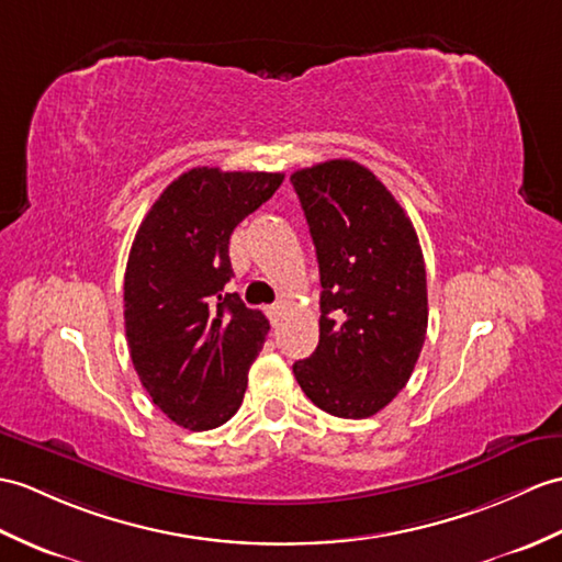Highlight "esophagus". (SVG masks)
<instances>
[{
	"label": "esophagus",
	"mask_w": 562,
	"mask_h": 562,
	"mask_svg": "<svg viewBox=\"0 0 562 562\" xmlns=\"http://www.w3.org/2000/svg\"><path fill=\"white\" fill-rule=\"evenodd\" d=\"M268 316H270L272 325H280V321H282V316H284V308H282V304L270 306V308H268Z\"/></svg>",
	"instance_id": "esophagus-1"
}]
</instances>
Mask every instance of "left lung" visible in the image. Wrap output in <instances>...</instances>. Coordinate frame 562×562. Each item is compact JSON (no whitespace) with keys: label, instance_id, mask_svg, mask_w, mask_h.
Wrapping results in <instances>:
<instances>
[{"label":"left lung","instance_id":"8db88e82","mask_svg":"<svg viewBox=\"0 0 562 562\" xmlns=\"http://www.w3.org/2000/svg\"><path fill=\"white\" fill-rule=\"evenodd\" d=\"M321 270V337L294 363L306 397L367 419L407 385L428 325L426 266L412 220L371 169L328 160L292 175Z\"/></svg>","mask_w":562,"mask_h":562}]
</instances>
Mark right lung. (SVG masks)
<instances>
[{
	"label": "right lung",
	"instance_id": "1",
	"mask_svg": "<svg viewBox=\"0 0 562 562\" xmlns=\"http://www.w3.org/2000/svg\"><path fill=\"white\" fill-rule=\"evenodd\" d=\"M280 172L193 167L140 222L124 276L134 369L177 426L211 430L237 414L270 323L225 284L229 237L282 184Z\"/></svg>",
	"mask_w": 562,
	"mask_h": 562
}]
</instances>
